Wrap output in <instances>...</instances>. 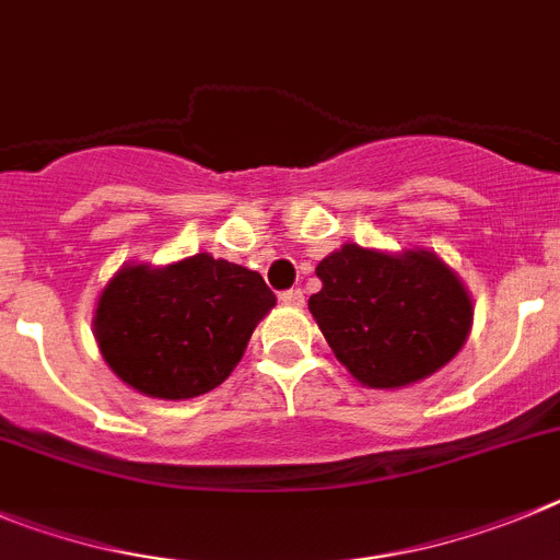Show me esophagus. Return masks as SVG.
Instances as JSON below:
<instances>
[{
	"instance_id": "1",
	"label": "esophagus",
	"mask_w": 560,
	"mask_h": 560,
	"mask_svg": "<svg viewBox=\"0 0 560 560\" xmlns=\"http://www.w3.org/2000/svg\"><path fill=\"white\" fill-rule=\"evenodd\" d=\"M279 299H281V304H284V306H301V304H304V292H301V290H284Z\"/></svg>"
}]
</instances>
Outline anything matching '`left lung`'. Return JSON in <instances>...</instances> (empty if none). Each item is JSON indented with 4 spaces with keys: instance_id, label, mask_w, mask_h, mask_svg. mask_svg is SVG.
<instances>
[{
    "instance_id": "left-lung-1",
    "label": "left lung",
    "mask_w": 560,
    "mask_h": 560,
    "mask_svg": "<svg viewBox=\"0 0 560 560\" xmlns=\"http://www.w3.org/2000/svg\"><path fill=\"white\" fill-rule=\"evenodd\" d=\"M310 312L360 385L393 390L441 371L471 331V295L432 250L349 243L315 268Z\"/></svg>"
}]
</instances>
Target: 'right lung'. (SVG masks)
Instances as JSON below:
<instances>
[{
	"instance_id": "right-lung-1",
	"label": "right lung",
	"mask_w": 560,
	"mask_h": 560,
	"mask_svg": "<svg viewBox=\"0 0 560 560\" xmlns=\"http://www.w3.org/2000/svg\"><path fill=\"white\" fill-rule=\"evenodd\" d=\"M276 295L256 270L195 254L167 268L125 265L100 292L94 337L125 385L192 399L229 380Z\"/></svg>"
}]
</instances>
